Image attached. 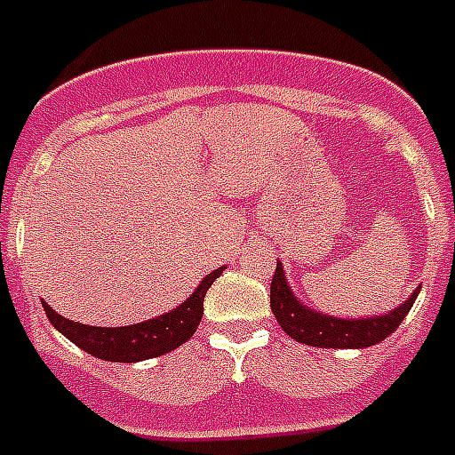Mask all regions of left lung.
Masks as SVG:
<instances>
[{
  "label": "left lung",
  "mask_w": 455,
  "mask_h": 455,
  "mask_svg": "<svg viewBox=\"0 0 455 455\" xmlns=\"http://www.w3.org/2000/svg\"><path fill=\"white\" fill-rule=\"evenodd\" d=\"M419 289L399 305L396 309L383 316H369V319H335L321 312H312L291 293L284 280L283 264L275 267V275L271 280V309L277 323L300 344L321 348H367L383 341L399 328L401 321L415 303Z\"/></svg>",
  "instance_id": "8db88e82"
}]
</instances>
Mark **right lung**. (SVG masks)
<instances>
[{
    "mask_svg": "<svg viewBox=\"0 0 455 455\" xmlns=\"http://www.w3.org/2000/svg\"><path fill=\"white\" fill-rule=\"evenodd\" d=\"M220 273H223V267L209 273L200 283V287L191 293V299L184 300L180 307L168 315L143 321V323L123 325V328L84 325L56 315L50 305H43V307L56 331L66 335L72 344H77L82 351L91 353L100 360H107V363H139V360H150V357L171 353L172 348L182 347L184 341L191 339L203 319L204 293Z\"/></svg>",
    "mask_w": 455,
    "mask_h": 455,
    "instance_id": "obj_1",
    "label": "right lung"
}]
</instances>
